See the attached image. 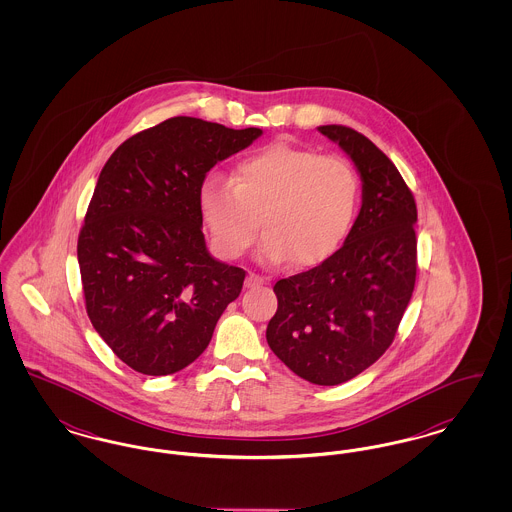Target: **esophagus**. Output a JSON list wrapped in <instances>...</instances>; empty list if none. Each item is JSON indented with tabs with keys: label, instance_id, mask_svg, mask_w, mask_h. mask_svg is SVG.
<instances>
[{
	"label": "esophagus",
	"instance_id": "34e87169",
	"mask_svg": "<svg viewBox=\"0 0 512 512\" xmlns=\"http://www.w3.org/2000/svg\"><path fill=\"white\" fill-rule=\"evenodd\" d=\"M261 284H265V280H263L261 276H257V274H249V276L245 278V288H247V290H255V288H259Z\"/></svg>",
	"mask_w": 512,
	"mask_h": 512
}]
</instances>
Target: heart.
Listing matches in <instances>:
<instances>
[{
  "label": "heart",
  "mask_w": 512,
  "mask_h": 512,
  "mask_svg": "<svg viewBox=\"0 0 512 512\" xmlns=\"http://www.w3.org/2000/svg\"><path fill=\"white\" fill-rule=\"evenodd\" d=\"M359 199L361 180L347 159L280 142L242 159L232 182L207 180L199 209L220 255L240 257L263 217L261 259L307 268L340 249Z\"/></svg>",
  "instance_id": "obj_1"
}]
</instances>
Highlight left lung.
Wrapping results in <instances>:
<instances>
[{"label":"left lung","mask_w":512,"mask_h":512,"mask_svg":"<svg viewBox=\"0 0 512 512\" xmlns=\"http://www.w3.org/2000/svg\"><path fill=\"white\" fill-rule=\"evenodd\" d=\"M318 132L353 161L363 203L340 249L307 272L274 284L268 347L299 378L338 386L390 347L416 278V205L390 159L353 128Z\"/></svg>","instance_id":"1"}]
</instances>
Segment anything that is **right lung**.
Here are the masks:
<instances>
[{
    "label": "right lung",
    "mask_w": 512,
    "mask_h": 512,
    "mask_svg": "<svg viewBox=\"0 0 512 512\" xmlns=\"http://www.w3.org/2000/svg\"><path fill=\"white\" fill-rule=\"evenodd\" d=\"M261 128L174 117L115 149L78 236L86 311L122 363L167 376L194 363L244 286V268L211 257L199 192L219 161Z\"/></svg>",
    "instance_id": "obj_1"
}]
</instances>
